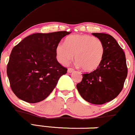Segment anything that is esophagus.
I'll return each instance as SVG.
<instances>
[{"label": "esophagus", "instance_id": "1", "mask_svg": "<svg viewBox=\"0 0 135 135\" xmlns=\"http://www.w3.org/2000/svg\"><path fill=\"white\" fill-rule=\"evenodd\" d=\"M74 71V69L72 68H69L68 69V73H72Z\"/></svg>", "mask_w": 135, "mask_h": 135}]
</instances>
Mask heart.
<instances>
[{
    "instance_id": "heart-1",
    "label": "heart",
    "mask_w": 135,
    "mask_h": 135,
    "mask_svg": "<svg viewBox=\"0 0 135 135\" xmlns=\"http://www.w3.org/2000/svg\"><path fill=\"white\" fill-rule=\"evenodd\" d=\"M77 65L87 72L96 70L104 56V46L99 38L88 35H74L66 38L65 44L59 43L56 47L58 61L67 65L74 58Z\"/></svg>"
}]
</instances>
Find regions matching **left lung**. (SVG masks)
<instances>
[{"instance_id": "left-lung-1", "label": "left lung", "mask_w": 135, "mask_h": 135, "mask_svg": "<svg viewBox=\"0 0 135 135\" xmlns=\"http://www.w3.org/2000/svg\"><path fill=\"white\" fill-rule=\"evenodd\" d=\"M104 46V56L100 65L93 72L83 74L77 89L84 100L102 105L114 100L120 93L128 75L125 53L109 34L93 33Z\"/></svg>"}]
</instances>
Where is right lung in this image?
I'll list each match as a JSON object with an SVG mask.
<instances>
[{"instance_id":"right-lung-1","label":"right lung","mask_w":135,"mask_h":135,"mask_svg":"<svg viewBox=\"0 0 135 135\" xmlns=\"http://www.w3.org/2000/svg\"><path fill=\"white\" fill-rule=\"evenodd\" d=\"M66 31L37 33L23 39L12 49L7 74L12 91L30 103L45 100L67 69L57 61L56 47Z\"/></svg>"}]
</instances>
